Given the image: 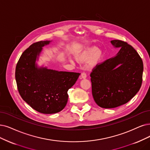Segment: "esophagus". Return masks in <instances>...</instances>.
<instances>
[{
	"label": "esophagus",
	"mask_w": 150,
	"mask_h": 150,
	"mask_svg": "<svg viewBox=\"0 0 150 150\" xmlns=\"http://www.w3.org/2000/svg\"><path fill=\"white\" fill-rule=\"evenodd\" d=\"M86 76H87V75H86L85 72H83V73H81V79H86Z\"/></svg>",
	"instance_id": "1"
}]
</instances>
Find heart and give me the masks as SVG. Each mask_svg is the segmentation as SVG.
Masks as SVG:
<instances>
[{
	"label": "heart",
	"mask_w": 150,
	"mask_h": 150,
	"mask_svg": "<svg viewBox=\"0 0 150 150\" xmlns=\"http://www.w3.org/2000/svg\"><path fill=\"white\" fill-rule=\"evenodd\" d=\"M76 57L80 62H86L91 59V64L92 65H95L100 60L101 54L100 52H99L98 48L91 47L77 54Z\"/></svg>",
	"instance_id": "b5f03b06"
}]
</instances>
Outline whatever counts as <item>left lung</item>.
I'll use <instances>...</instances> for the list:
<instances>
[{"label": "left lung", "mask_w": 150, "mask_h": 150, "mask_svg": "<svg viewBox=\"0 0 150 150\" xmlns=\"http://www.w3.org/2000/svg\"><path fill=\"white\" fill-rule=\"evenodd\" d=\"M110 42L120 47L119 52L97 64L90 74L94 100L103 108H114L128 103L142 83L143 64L136 50L123 41Z\"/></svg>", "instance_id": "1"}]
</instances>
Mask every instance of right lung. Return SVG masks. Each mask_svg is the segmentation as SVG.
<instances>
[{
    "label": "right lung",
    "mask_w": 150,
    "mask_h": 150,
    "mask_svg": "<svg viewBox=\"0 0 150 150\" xmlns=\"http://www.w3.org/2000/svg\"><path fill=\"white\" fill-rule=\"evenodd\" d=\"M49 41L33 43L20 56L15 69V79L22 99L36 111L54 114L61 111L68 101L67 91L80 73L38 68L36 60Z\"/></svg>",
    "instance_id": "1"
}]
</instances>
